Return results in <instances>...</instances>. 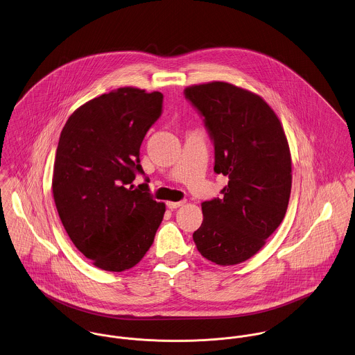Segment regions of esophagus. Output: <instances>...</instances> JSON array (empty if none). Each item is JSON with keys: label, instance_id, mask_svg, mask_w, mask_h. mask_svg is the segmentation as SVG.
<instances>
[{"label": "esophagus", "instance_id": "1", "mask_svg": "<svg viewBox=\"0 0 355 355\" xmlns=\"http://www.w3.org/2000/svg\"><path fill=\"white\" fill-rule=\"evenodd\" d=\"M167 208L168 209H177V208H180V207H182L184 205V201H178V202H174V201H167Z\"/></svg>", "mask_w": 355, "mask_h": 355}]
</instances>
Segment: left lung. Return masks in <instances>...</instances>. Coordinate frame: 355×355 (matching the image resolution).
<instances>
[{"mask_svg": "<svg viewBox=\"0 0 355 355\" xmlns=\"http://www.w3.org/2000/svg\"><path fill=\"white\" fill-rule=\"evenodd\" d=\"M185 96L205 119L215 167L228 177L223 197L201 204L193 234L200 254L220 266L254 257L285 218L292 157L284 127L258 94L223 81L191 85Z\"/></svg>", "mask_w": 355, "mask_h": 355, "instance_id": "1", "label": "left lung"}]
</instances>
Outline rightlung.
Instances as JSON below:
<instances>
[{
  "instance_id": "right-lung-1",
  "label": "right lung",
  "mask_w": 355,
  "mask_h": 355,
  "mask_svg": "<svg viewBox=\"0 0 355 355\" xmlns=\"http://www.w3.org/2000/svg\"><path fill=\"white\" fill-rule=\"evenodd\" d=\"M164 94L119 87L67 119L59 137L53 194L74 245L96 268L124 272L153 245L166 205L134 189L140 146L159 117Z\"/></svg>"
}]
</instances>
